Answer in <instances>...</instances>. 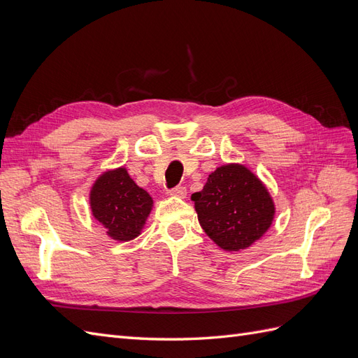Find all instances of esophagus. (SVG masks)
<instances>
[{"mask_svg": "<svg viewBox=\"0 0 358 358\" xmlns=\"http://www.w3.org/2000/svg\"><path fill=\"white\" fill-rule=\"evenodd\" d=\"M170 196H173V197H179V199H185L187 197V188L185 187H176V188H173V189H170Z\"/></svg>", "mask_w": 358, "mask_h": 358, "instance_id": "34e87169", "label": "esophagus"}]
</instances>
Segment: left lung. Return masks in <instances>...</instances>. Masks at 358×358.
Masks as SVG:
<instances>
[{"instance_id": "8db88e82", "label": "left lung", "mask_w": 358, "mask_h": 358, "mask_svg": "<svg viewBox=\"0 0 358 358\" xmlns=\"http://www.w3.org/2000/svg\"><path fill=\"white\" fill-rule=\"evenodd\" d=\"M191 200L204 233L230 252L258 241L275 216V204L267 188L242 164L216 169Z\"/></svg>"}]
</instances>
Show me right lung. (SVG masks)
<instances>
[{
  "mask_svg": "<svg viewBox=\"0 0 358 358\" xmlns=\"http://www.w3.org/2000/svg\"><path fill=\"white\" fill-rule=\"evenodd\" d=\"M90 204L94 218L107 230V236L117 242H128L142 231L154 201L124 167H119L95 180Z\"/></svg>",
  "mask_w": 358,
  "mask_h": 358,
  "instance_id": "add662e5",
  "label": "right lung"
}]
</instances>
